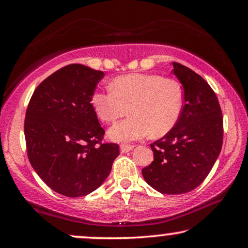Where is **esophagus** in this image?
<instances>
[{
  "label": "esophagus",
  "instance_id": "obj_1",
  "mask_svg": "<svg viewBox=\"0 0 248 248\" xmlns=\"http://www.w3.org/2000/svg\"><path fill=\"white\" fill-rule=\"evenodd\" d=\"M134 148V145H132V144H122L121 145V152H128V151H131L132 149Z\"/></svg>",
  "mask_w": 248,
  "mask_h": 248
}]
</instances>
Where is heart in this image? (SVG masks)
<instances>
[{"mask_svg": "<svg viewBox=\"0 0 248 248\" xmlns=\"http://www.w3.org/2000/svg\"><path fill=\"white\" fill-rule=\"evenodd\" d=\"M91 104L105 123L132 116L114 125L109 137L116 141H131L148 135L162 137L170 132L179 120L184 93L177 81L159 74L134 73L118 77L110 89L96 91Z\"/></svg>", "mask_w": 248, "mask_h": 248, "instance_id": "1", "label": "heart"}]
</instances>
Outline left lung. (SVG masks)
<instances>
[{"instance_id":"8db88e82","label":"left lung","mask_w":248,"mask_h":248,"mask_svg":"<svg viewBox=\"0 0 248 248\" xmlns=\"http://www.w3.org/2000/svg\"><path fill=\"white\" fill-rule=\"evenodd\" d=\"M171 72L184 88L183 110L174 128L151 144L154 161L142 176L162 194H183L198 187L215 165L223 120L215 91L201 76L176 62Z\"/></svg>"}]
</instances>
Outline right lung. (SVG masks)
I'll list each match as a JSON object with an SVG mask.
<instances>
[{
	"label": "right lung",
	"mask_w": 248,
	"mask_h": 248,
	"mask_svg": "<svg viewBox=\"0 0 248 248\" xmlns=\"http://www.w3.org/2000/svg\"><path fill=\"white\" fill-rule=\"evenodd\" d=\"M82 64H70L46 78L27 107V154L40 178L60 194L80 198L103 184L118 155L104 143L91 97L104 78Z\"/></svg>",
	"instance_id": "obj_1"
}]
</instances>
